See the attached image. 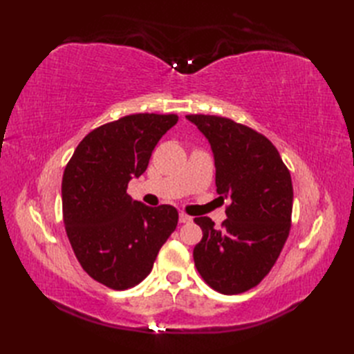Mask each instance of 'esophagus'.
I'll list each match as a JSON object with an SVG mask.
<instances>
[{"mask_svg":"<svg viewBox=\"0 0 354 354\" xmlns=\"http://www.w3.org/2000/svg\"><path fill=\"white\" fill-rule=\"evenodd\" d=\"M178 221L180 223H190L192 221V217H189L187 214H185V212H180V216H178Z\"/></svg>","mask_w":354,"mask_h":354,"instance_id":"1","label":"esophagus"}]
</instances>
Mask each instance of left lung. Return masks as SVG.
Here are the masks:
<instances>
[{"label":"left lung","instance_id":"1","mask_svg":"<svg viewBox=\"0 0 354 354\" xmlns=\"http://www.w3.org/2000/svg\"><path fill=\"white\" fill-rule=\"evenodd\" d=\"M208 138L220 198L227 218L214 229L194 221L202 239L194 248L196 270L217 292L250 291L269 274L291 230L292 181L273 143L254 128L217 115H186Z\"/></svg>","mask_w":354,"mask_h":354}]
</instances>
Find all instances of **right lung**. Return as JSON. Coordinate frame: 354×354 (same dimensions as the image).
<instances>
[{
    "label": "right lung",
    "mask_w": 354,
    "mask_h": 354,
    "mask_svg": "<svg viewBox=\"0 0 354 354\" xmlns=\"http://www.w3.org/2000/svg\"><path fill=\"white\" fill-rule=\"evenodd\" d=\"M177 115L134 113L85 136L62 180L63 223L75 257L94 281L116 291L151 273L160 246L176 230L171 205L147 207L127 195Z\"/></svg>",
    "instance_id": "add662e5"
}]
</instances>
